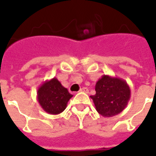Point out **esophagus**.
I'll use <instances>...</instances> for the list:
<instances>
[{"label":"esophagus","mask_w":156,"mask_h":156,"mask_svg":"<svg viewBox=\"0 0 156 156\" xmlns=\"http://www.w3.org/2000/svg\"><path fill=\"white\" fill-rule=\"evenodd\" d=\"M79 91H81V92H84V93H88V89L87 87H83V88H81Z\"/></svg>","instance_id":"obj_1"}]
</instances>
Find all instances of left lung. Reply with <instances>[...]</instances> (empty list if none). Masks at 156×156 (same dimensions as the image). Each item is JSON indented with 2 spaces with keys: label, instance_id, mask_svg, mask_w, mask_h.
I'll return each mask as SVG.
<instances>
[{
  "label": "left lung",
  "instance_id": "left-lung-1",
  "mask_svg": "<svg viewBox=\"0 0 156 156\" xmlns=\"http://www.w3.org/2000/svg\"><path fill=\"white\" fill-rule=\"evenodd\" d=\"M130 95V88L124 79L104 74L95 84V95L90 97L99 114L112 117L126 108Z\"/></svg>",
  "mask_w": 156,
  "mask_h": 156
}]
</instances>
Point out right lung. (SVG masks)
I'll return each instance as SVG.
<instances>
[{
  "label": "right lung",
  "mask_w": 156,
  "mask_h": 156,
  "mask_svg": "<svg viewBox=\"0 0 156 156\" xmlns=\"http://www.w3.org/2000/svg\"><path fill=\"white\" fill-rule=\"evenodd\" d=\"M72 97L73 95L56 78L44 82L37 90L38 102L44 111L52 115L61 113Z\"/></svg>",
  "instance_id": "obj_1"
}]
</instances>
